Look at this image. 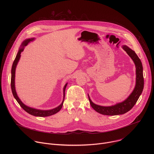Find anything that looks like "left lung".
<instances>
[{
	"instance_id": "1",
	"label": "left lung",
	"mask_w": 154,
	"mask_h": 154,
	"mask_svg": "<svg viewBox=\"0 0 154 154\" xmlns=\"http://www.w3.org/2000/svg\"><path fill=\"white\" fill-rule=\"evenodd\" d=\"M123 49L127 54L133 60L136 66V85L133 92L128 96V97L122 102L110 106H103L94 104L88 96L90 103L92 108L97 112L108 116H114L118 115H122L127 112L134 107L142 93L144 88V77L143 72V65L141 61L136 53L130 49L127 46H124Z\"/></svg>"
}]
</instances>
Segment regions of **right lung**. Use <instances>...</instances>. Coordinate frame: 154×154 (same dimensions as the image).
I'll use <instances>...</instances> for the list:
<instances>
[{"instance_id":"add662e5","label":"right lung","mask_w":154,"mask_h":154,"mask_svg":"<svg viewBox=\"0 0 154 154\" xmlns=\"http://www.w3.org/2000/svg\"><path fill=\"white\" fill-rule=\"evenodd\" d=\"M33 39H28L26 41H24L23 44H22V48H20L19 51L18 53L14 60V62L13 63V66H12V68H11V91H12V93L13 94L14 97L16 99V100H17V102H18V103L20 105V106L23 108L24 110L27 112L28 113H29L30 115H32L33 116H39V117H46V116H51L53 115L55 113H57V112H58L61 108H62L63 104V102H64V99L65 97V90L67 86V83L65 85L64 89H63V100L62 102V103H61L60 105H59L58 107L54 108L52 109H50V110H39V109H35V108H32L30 107H29L27 106H26V105H24L23 102L20 101V100L19 99V97L17 96L16 90H15V86H14V79H15V69H16V65L19 60L20 57V54L21 52L24 51V47L27 46L28 45V43L30 41H32Z\"/></svg>"}]
</instances>
